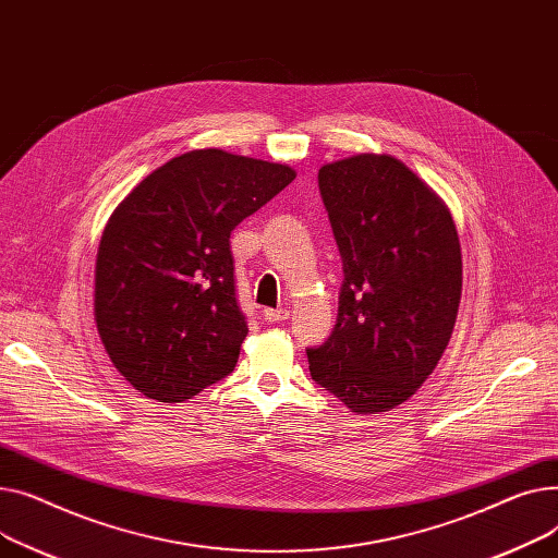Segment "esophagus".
I'll list each match as a JSON object with an SVG mask.
<instances>
[{
	"mask_svg": "<svg viewBox=\"0 0 558 558\" xmlns=\"http://www.w3.org/2000/svg\"><path fill=\"white\" fill-rule=\"evenodd\" d=\"M290 317V311L288 308H268V311H264V319L268 322V324H279V322H286Z\"/></svg>",
	"mask_w": 558,
	"mask_h": 558,
	"instance_id": "obj_1",
	"label": "esophagus"
}]
</instances>
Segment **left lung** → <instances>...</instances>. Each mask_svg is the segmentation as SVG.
<instances>
[{
	"label": "left lung",
	"instance_id": "8db88e82",
	"mask_svg": "<svg viewBox=\"0 0 558 558\" xmlns=\"http://www.w3.org/2000/svg\"><path fill=\"white\" fill-rule=\"evenodd\" d=\"M342 258L338 319L306 349L313 380L351 412L408 401L444 355L462 298L448 207L403 161L363 153L317 173Z\"/></svg>",
	"mask_w": 558,
	"mask_h": 558
}]
</instances>
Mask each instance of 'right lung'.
<instances>
[{"mask_svg": "<svg viewBox=\"0 0 558 558\" xmlns=\"http://www.w3.org/2000/svg\"><path fill=\"white\" fill-rule=\"evenodd\" d=\"M292 180L286 163L189 150L114 209L96 254L94 317L112 365L144 397L180 403L234 372L247 322L229 236Z\"/></svg>", "mask_w": 558, "mask_h": 558, "instance_id": "1", "label": "right lung"}]
</instances>
